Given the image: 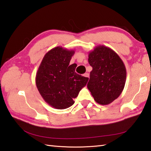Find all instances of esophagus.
Here are the masks:
<instances>
[{
  "instance_id": "34e87169",
  "label": "esophagus",
  "mask_w": 151,
  "mask_h": 151,
  "mask_svg": "<svg viewBox=\"0 0 151 151\" xmlns=\"http://www.w3.org/2000/svg\"><path fill=\"white\" fill-rule=\"evenodd\" d=\"M84 77H86V78H89V74H88V73H84V75H83Z\"/></svg>"
}]
</instances>
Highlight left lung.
<instances>
[{
    "label": "left lung",
    "mask_w": 151,
    "mask_h": 151,
    "mask_svg": "<svg viewBox=\"0 0 151 151\" xmlns=\"http://www.w3.org/2000/svg\"><path fill=\"white\" fill-rule=\"evenodd\" d=\"M88 62L92 67L88 90L100 105H108L117 99L124 88L126 69L114 50L103 45L89 52Z\"/></svg>",
    "instance_id": "obj_1"
}]
</instances>
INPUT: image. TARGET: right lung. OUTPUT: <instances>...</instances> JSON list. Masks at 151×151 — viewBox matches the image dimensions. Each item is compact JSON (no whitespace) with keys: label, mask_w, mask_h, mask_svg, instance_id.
I'll list each match as a JSON object with an SVG mask.
<instances>
[{"label":"right lung","mask_w":151,"mask_h":151,"mask_svg":"<svg viewBox=\"0 0 151 151\" xmlns=\"http://www.w3.org/2000/svg\"><path fill=\"white\" fill-rule=\"evenodd\" d=\"M73 50L61 46L52 48L44 56L36 75L37 89L44 101L57 109L69 108L73 99L86 85L88 78L75 73L76 63L70 65Z\"/></svg>","instance_id":"right-lung-1"}]
</instances>
